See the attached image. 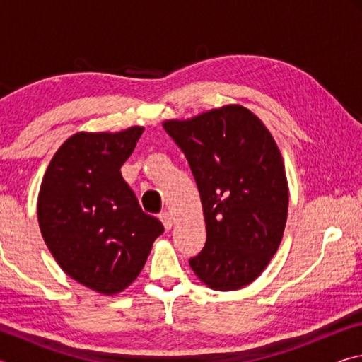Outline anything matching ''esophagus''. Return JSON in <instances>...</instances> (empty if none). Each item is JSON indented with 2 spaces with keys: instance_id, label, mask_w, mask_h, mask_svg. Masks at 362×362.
<instances>
[{
  "instance_id": "esophagus-1",
  "label": "esophagus",
  "mask_w": 362,
  "mask_h": 362,
  "mask_svg": "<svg viewBox=\"0 0 362 362\" xmlns=\"http://www.w3.org/2000/svg\"><path fill=\"white\" fill-rule=\"evenodd\" d=\"M159 220H161L163 225H164V228H166V230L173 228V216H170L169 212L164 211V212L159 214Z\"/></svg>"
}]
</instances>
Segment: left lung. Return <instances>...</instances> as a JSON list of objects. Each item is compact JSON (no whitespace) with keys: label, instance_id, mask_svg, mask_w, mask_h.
<instances>
[{"label":"left lung","instance_id":"1","mask_svg":"<svg viewBox=\"0 0 362 362\" xmlns=\"http://www.w3.org/2000/svg\"><path fill=\"white\" fill-rule=\"evenodd\" d=\"M164 131L185 155L203 204L206 244L189 267L212 289H241L283 240L289 204L283 156L263 122L241 105L166 121Z\"/></svg>","mask_w":362,"mask_h":362}]
</instances>
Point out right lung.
<instances>
[{"instance_id":"1","label":"right lung","mask_w":362,"mask_h":362,"mask_svg":"<svg viewBox=\"0 0 362 362\" xmlns=\"http://www.w3.org/2000/svg\"><path fill=\"white\" fill-rule=\"evenodd\" d=\"M142 132L75 134L54 155L40 189V228L54 259L70 278L107 296L139 276L164 231L119 170Z\"/></svg>"}]
</instances>
